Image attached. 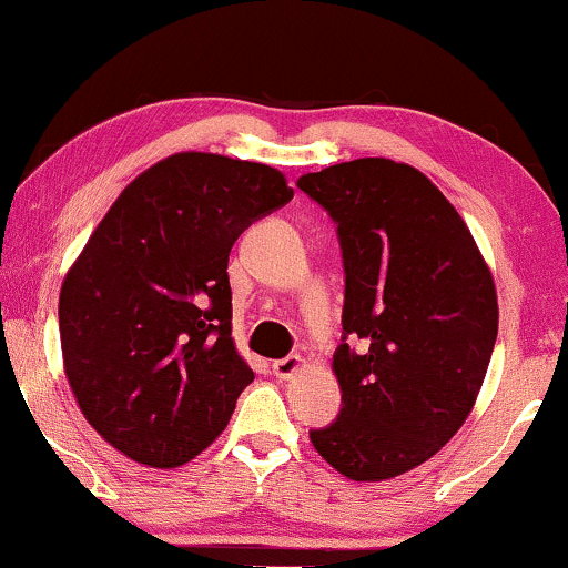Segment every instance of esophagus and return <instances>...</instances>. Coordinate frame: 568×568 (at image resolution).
<instances>
[{"label": "esophagus", "mask_w": 568, "mask_h": 568, "mask_svg": "<svg viewBox=\"0 0 568 568\" xmlns=\"http://www.w3.org/2000/svg\"><path fill=\"white\" fill-rule=\"evenodd\" d=\"M302 367H305V359H302V356H297V354H292V356H286V359L274 362V375L278 379H290V377L297 375Z\"/></svg>", "instance_id": "34e87169"}]
</instances>
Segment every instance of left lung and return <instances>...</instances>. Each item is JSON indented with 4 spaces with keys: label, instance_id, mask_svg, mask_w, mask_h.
<instances>
[{
    "label": "left lung",
    "instance_id": "left-lung-1",
    "mask_svg": "<svg viewBox=\"0 0 568 568\" xmlns=\"http://www.w3.org/2000/svg\"><path fill=\"white\" fill-rule=\"evenodd\" d=\"M297 185L338 224L344 331L362 341L333 356L341 414L310 439L341 476L390 480L437 455L476 406L499 331L491 268L406 162H338Z\"/></svg>",
    "mask_w": 568,
    "mask_h": 568
}]
</instances>
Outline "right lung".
I'll list each match as a JSON object with an SVG mask.
<instances>
[{"instance_id": "obj_1", "label": "right lung", "mask_w": 568, "mask_h": 568, "mask_svg": "<svg viewBox=\"0 0 568 568\" xmlns=\"http://www.w3.org/2000/svg\"><path fill=\"white\" fill-rule=\"evenodd\" d=\"M294 196L284 173L175 152L113 201L59 294L64 375L108 445L178 468L227 426L253 369L232 338L240 232Z\"/></svg>"}]
</instances>
